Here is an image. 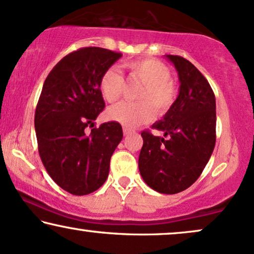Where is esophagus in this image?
Masks as SVG:
<instances>
[{
  "label": "esophagus",
  "mask_w": 254,
  "mask_h": 254,
  "mask_svg": "<svg viewBox=\"0 0 254 254\" xmlns=\"http://www.w3.org/2000/svg\"><path fill=\"white\" fill-rule=\"evenodd\" d=\"M123 132H124V135H125V136H127V135H130L131 132H132V130L129 129V127H125L124 129H123Z\"/></svg>",
  "instance_id": "1"
}]
</instances>
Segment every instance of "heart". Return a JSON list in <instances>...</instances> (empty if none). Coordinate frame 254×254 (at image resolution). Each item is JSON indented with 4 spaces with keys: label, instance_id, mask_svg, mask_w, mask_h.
<instances>
[{
    "label": "heart",
    "instance_id": "obj_1",
    "mask_svg": "<svg viewBox=\"0 0 254 254\" xmlns=\"http://www.w3.org/2000/svg\"><path fill=\"white\" fill-rule=\"evenodd\" d=\"M133 78L143 82L137 92L136 103H119L106 111L109 119L127 127H135L154 117L155 112L163 115L173 106L177 97V87L170 79L169 68L156 59H138L125 64ZM124 87V77L121 69L111 66L99 78V90L108 103L121 98Z\"/></svg>",
    "mask_w": 254,
    "mask_h": 254
}]
</instances>
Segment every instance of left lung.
I'll use <instances>...</instances> for the list:
<instances>
[{"instance_id":"obj_1","label":"left lung","mask_w":254,"mask_h":254,"mask_svg":"<svg viewBox=\"0 0 254 254\" xmlns=\"http://www.w3.org/2000/svg\"><path fill=\"white\" fill-rule=\"evenodd\" d=\"M175 66L180 93L162 121L142 131L139 173L146 185L162 194H176L200 177L215 146V96L209 82L190 61L167 56Z\"/></svg>"}]
</instances>
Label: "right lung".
I'll return each instance as SVG.
<instances>
[{"label": "right lung", "mask_w": 254, "mask_h": 254, "mask_svg": "<svg viewBox=\"0 0 254 254\" xmlns=\"http://www.w3.org/2000/svg\"><path fill=\"white\" fill-rule=\"evenodd\" d=\"M121 57L105 48H80L63 58L42 86L34 117L39 155L52 180L69 194L86 195L102 187L123 138L117 122L94 127L105 108L99 78Z\"/></svg>", "instance_id": "1"}]
</instances>
